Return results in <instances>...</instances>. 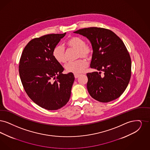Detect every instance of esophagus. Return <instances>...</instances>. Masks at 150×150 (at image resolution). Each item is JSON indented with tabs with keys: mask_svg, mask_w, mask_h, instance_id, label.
Segmentation results:
<instances>
[{
	"mask_svg": "<svg viewBox=\"0 0 150 150\" xmlns=\"http://www.w3.org/2000/svg\"><path fill=\"white\" fill-rule=\"evenodd\" d=\"M79 76V74H74V77L75 78H77Z\"/></svg>",
	"mask_w": 150,
	"mask_h": 150,
	"instance_id": "1",
	"label": "esophagus"
}]
</instances>
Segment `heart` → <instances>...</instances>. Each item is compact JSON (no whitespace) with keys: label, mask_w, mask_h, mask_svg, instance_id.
<instances>
[{"label":"heart","mask_w":150,"mask_h":150,"mask_svg":"<svg viewBox=\"0 0 150 150\" xmlns=\"http://www.w3.org/2000/svg\"><path fill=\"white\" fill-rule=\"evenodd\" d=\"M68 46L77 50V58H83L89 60L92 57L93 49L91 46L86 45L85 40L78 36H73L67 42ZM52 55L55 59L61 64L66 62L64 47L62 45L55 46L52 51ZM87 67V62L83 59H79L74 62H70L65 65L66 71L74 74H78L83 72Z\"/></svg>","instance_id":"1"}]
</instances>
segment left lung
<instances>
[{"mask_svg": "<svg viewBox=\"0 0 150 150\" xmlns=\"http://www.w3.org/2000/svg\"><path fill=\"white\" fill-rule=\"evenodd\" d=\"M74 33L86 37L92 46L90 67L98 71L87 73L90 96L101 103L120 97L131 76V59L123 41L110 30L100 27L85 28Z\"/></svg>", "mask_w": 150, "mask_h": 150, "instance_id": "8db88e82", "label": "left lung"}]
</instances>
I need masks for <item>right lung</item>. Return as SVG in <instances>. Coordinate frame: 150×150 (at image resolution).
Segmentation results:
<instances>
[{
	"mask_svg": "<svg viewBox=\"0 0 150 150\" xmlns=\"http://www.w3.org/2000/svg\"><path fill=\"white\" fill-rule=\"evenodd\" d=\"M48 34L31 40L22 53L20 78L26 93L39 106L55 110L69 100L74 77L63 74V67L53 57L52 51L65 35Z\"/></svg>",
	"mask_w": 150,
	"mask_h": 150,
	"instance_id": "add662e5",
	"label": "right lung"
}]
</instances>
